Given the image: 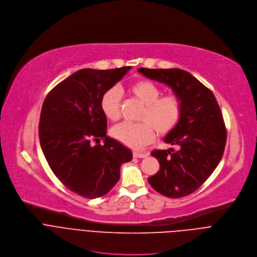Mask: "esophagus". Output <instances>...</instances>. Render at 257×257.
Wrapping results in <instances>:
<instances>
[{"label": "esophagus", "instance_id": "esophagus-1", "mask_svg": "<svg viewBox=\"0 0 257 257\" xmlns=\"http://www.w3.org/2000/svg\"><path fill=\"white\" fill-rule=\"evenodd\" d=\"M133 155L135 158H146L148 156L147 153H140V152H134Z\"/></svg>", "mask_w": 257, "mask_h": 257}]
</instances>
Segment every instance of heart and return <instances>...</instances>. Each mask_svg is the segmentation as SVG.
I'll use <instances>...</instances> for the list:
<instances>
[{"instance_id":"obj_1","label":"heart","mask_w":257,"mask_h":257,"mask_svg":"<svg viewBox=\"0 0 257 257\" xmlns=\"http://www.w3.org/2000/svg\"><path fill=\"white\" fill-rule=\"evenodd\" d=\"M132 93L145 105L138 123L121 122L115 125L112 137L123 145L141 149L149 144L154 137V130L158 135H166L179 122L182 113V103L177 95L169 94L160 97L162 90L150 81H139L132 85ZM121 90L117 86L107 89L101 97V109L105 116L116 121L120 117Z\"/></svg>"}]
</instances>
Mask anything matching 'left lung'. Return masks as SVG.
Listing matches in <instances>:
<instances>
[{
	"instance_id": "1",
	"label": "left lung",
	"mask_w": 257,
	"mask_h": 257,
	"mask_svg": "<svg viewBox=\"0 0 257 257\" xmlns=\"http://www.w3.org/2000/svg\"><path fill=\"white\" fill-rule=\"evenodd\" d=\"M138 71L169 86L182 103L179 122L164 139L178 149L151 153L158 159L160 169L148 181L167 197L188 195L211 176L224 154L227 132L220 106L213 92L186 71L147 68Z\"/></svg>"
}]
</instances>
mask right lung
Wrapping results in <instances>:
<instances>
[{"mask_svg":"<svg viewBox=\"0 0 257 257\" xmlns=\"http://www.w3.org/2000/svg\"><path fill=\"white\" fill-rule=\"evenodd\" d=\"M82 69L51 90L42 104L39 141L55 175L71 191L96 198L106 194L120 177V166L133 153L106 136L101 97L131 70ZM105 139V145L92 141Z\"/></svg>","mask_w":257,"mask_h":257,"instance_id":"right-lung-1","label":"right lung"}]
</instances>
